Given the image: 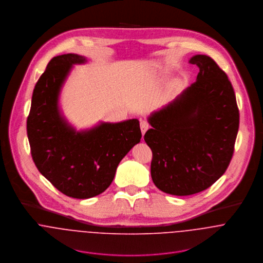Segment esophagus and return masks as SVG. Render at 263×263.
<instances>
[{"mask_svg": "<svg viewBox=\"0 0 263 263\" xmlns=\"http://www.w3.org/2000/svg\"><path fill=\"white\" fill-rule=\"evenodd\" d=\"M141 130H142V134L143 135H145L146 134V132L149 129V127H150V124L147 122V121H145V120H143V121H141Z\"/></svg>", "mask_w": 263, "mask_h": 263, "instance_id": "1", "label": "esophagus"}]
</instances>
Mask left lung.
Here are the masks:
<instances>
[{
  "instance_id": "8db88e82",
  "label": "left lung",
  "mask_w": 263,
  "mask_h": 263,
  "mask_svg": "<svg viewBox=\"0 0 263 263\" xmlns=\"http://www.w3.org/2000/svg\"><path fill=\"white\" fill-rule=\"evenodd\" d=\"M199 73L174 100L151 113L145 142L153 152L151 176L165 193L185 196L213 185L234 153L239 110L231 82L216 62L196 54Z\"/></svg>"
}]
</instances>
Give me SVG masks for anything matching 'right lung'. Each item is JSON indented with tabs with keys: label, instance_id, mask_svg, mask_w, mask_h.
<instances>
[{
	"label": "right lung",
	"instance_id": "obj_1",
	"mask_svg": "<svg viewBox=\"0 0 263 263\" xmlns=\"http://www.w3.org/2000/svg\"><path fill=\"white\" fill-rule=\"evenodd\" d=\"M88 62L76 53L54 57L33 90L27 136L38 171L67 196L86 199L111 184L123 157L141 142L137 118L99 121L78 130L64 115L60 97L75 65Z\"/></svg>",
	"mask_w": 263,
	"mask_h": 263
}]
</instances>
